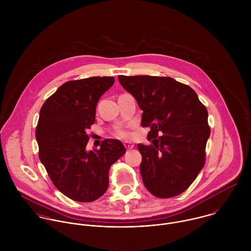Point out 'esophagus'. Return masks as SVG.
I'll return each mask as SVG.
<instances>
[{"label":"esophagus","mask_w":251,"mask_h":251,"mask_svg":"<svg viewBox=\"0 0 251 251\" xmlns=\"http://www.w3.org/2000/svg\"><path fill=\"white\" fill-rule=\"evenodd\" d=\"M124 145H125L126 149H127V150H130V149H132V148L134 147V145H133V143H131V142H128V141L125 142V143H124Z\"/></svg>","instance_id":"1"}]
</instances>
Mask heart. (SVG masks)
Listing matches in <instances>:
<instances>
[{
	"label": "heart",
	"instance_id": "obj_1",
	"mask_svg": "<svg viewBox=\"0 0 251 251\" xmlns=\"http://www.w3.org/2000/svg\"><path fill=\"white\" fill-rule=\"evenodd\" d=\"M116 135L118 137H127L128 136V133L127 131L124 130V129H119L117 132H116Z\"/></svg>",
	"mask_w": 251,
	"mask_h": 251
}]
</instances>
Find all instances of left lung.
Segmentation results:
<instances>
[{"label": "left lung", "instance_id": "1", "mask_svg": "<svg viewBox=\"0 0 251 251\" xmlns=\"http://www.w3.org/2000/svg\"><path fill=\"white\" fill-rule=\"evenodd\" d=\"M118 78L143 111L142 126L151 128L148 140L151 144H138L144 185L157 198L179 195L205 165L211 133L207 108L193 89L171 77Z\"/></svg>", "mask_w": 251, "mask_h": 251}]
</instances>
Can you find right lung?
<instances>
[{
  "instance_id": "obj_1",
  "label": "right lung",
  "mask_w": 251,
  "mask_h": 251,
  "mask_svg": "<svg viewBox=\"0 0 251 251\" xmlns=\"http://www.w3.org/2000/svg\"><path fill=\"white\" fill-rule=\"evenodd\" d=\"M114 82L112 76L68 81L40 109L36 128L39 159L57 189L74 201L92 202L102 196L111 165L126 151L117 139L86 150L98 101Z\"/></svg>"
}]
</instances>
